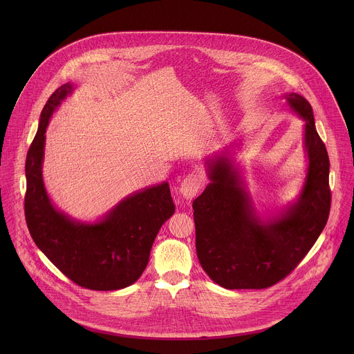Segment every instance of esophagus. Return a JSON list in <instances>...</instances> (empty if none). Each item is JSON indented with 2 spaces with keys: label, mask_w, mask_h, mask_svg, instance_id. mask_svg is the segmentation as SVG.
I'll return each instance as SVG.
<instances>
[{
  "label": "esophagus",
  "mask_w": 354,
  "mask_h": 354,
  "mask_svg": "<svg viewBox=\"0 0 354 354\" xmlns=\"http://www.w3.org/2000/svg\"><path fill=\"white\" fill-rule=\"evenodd\" d=\"M202 177L198 173H189L181 183L180 194L187 199L192 201L202 188Z\"/></svg>",
  "instance_id": "34e87169"
}]
</instances>
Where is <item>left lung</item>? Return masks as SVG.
I'll list each match as a JSON object with an SVG mask.
<instances>
[{
    "instance_id": "8db88e82",
    "label": "left lung",
    "mask_w": 354,
    "mask_h": 354,
    "mask_svg": "<svg viewBox=\"0 0 354 354\" xmlns=\"http://www.w3.org/2000/svg\"><path fill=\"white\" fill-rule=\"evenodd\" d=\"M282 98L305 121L306 174L299 199L260 216L227 150L205 159L209 184L194 201L196 252L203 270L225 289H264L289 275L323 232L331 205L330 160L304 97Z\"/></svg>"
}]
</instances>
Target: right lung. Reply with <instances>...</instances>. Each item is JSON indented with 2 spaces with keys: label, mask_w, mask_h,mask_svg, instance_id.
Wrapping results in <instances>:
<instances>
[{
  "label": "right lung",
  "mask_w": 354,
  "mask_h": 354,
  "mask_svg": "<svg viewBox=\"0 0 354 354\" xmlns=\"http://www.w3.org/2000/svg\"><path fill=\"white\" fill-rule=\"evenodd\" d=\"M72 91L71 83L57 88L41 113L26 159V221L37 247L71 281L91 290H118L140 278L153 240L176 207L166 181L127 196L94 223L54 207L42 177L45 133L51 114Z\"/></svg>",
  "instance_id": "add662e5"
}]
</instances>
